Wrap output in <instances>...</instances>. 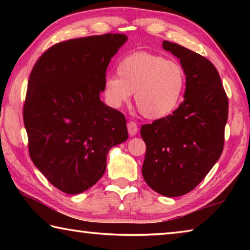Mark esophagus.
Segmentation results:
<instances>
[{"label": "esophagus", "instance_id": "esophagus-1", "mask_svg": "<svg viewBox=\"0 0 250 250\" xmlns=\"http://www.w3.org/2000/svg\"><path fill=\"white\" fill-rule=\"evenodd\" d=\"M126 128H128V132L131 135V137H134L135 134L138 132V125L135 122L133 121H129L128 124H126Z\"/></svg>", "mask_w": 250, "mask_h": 250}]
</instances>
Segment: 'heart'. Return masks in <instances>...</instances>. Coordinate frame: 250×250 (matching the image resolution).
Masks as SVG:
<instances>
[{"instance_id":"1","label":"heart","mask_w":250,"mask_h":250,"mask_svg":"<svg viewBox=\"0 0 250 250\" xmlns=\"http://www.w3.org/2000/svg\"><path fill=\"white\" fill-rule=\"evenodd\" d=\"M116 76L104 80V96L110 105L119 108L134 94L139 112L151 120L166 118L181 104L186 75L179 62L161 55L137 52L121 59Z\"/></svg>"}]
</instances>
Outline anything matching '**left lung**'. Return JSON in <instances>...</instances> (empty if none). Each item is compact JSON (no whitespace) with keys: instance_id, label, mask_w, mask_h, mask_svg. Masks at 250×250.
I'll use <instances>...</instances> for the list:
<instances>
[{"instance_id":"obj_1","label":"left lung","mask_w":250,"mask_h":250,"mask_svg":"<svg viewBox=\"0 0 250 250\" xmlns=\"http://www.w3.org/2000/svg\"><path fill=\"white\" fill-rule=\"evenodd\" d=\"M162 46L184 68V101L172 115L141 126L142 175L156 193L176 197L195 188L221 156L228 98L208 59L167 41Z\"/></svg>"}]
</instances>
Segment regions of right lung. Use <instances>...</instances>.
I'll use <instances>...</instances> for the list:
<instances>
[{
    "label": "right lung",
    "mask_w": 250,
    "mask_h": 250,
    "mask_svg": "<svg viewBox=\"0 0 250 250\" xmlns=\"http://www.w3.org/2000/svg\"><path fill=\"white\" fill-rule=\"evenodd\" d=\"M126 40L108 33L62 42L33 67L23 108L29 155L62 192L96 184L109 150L128 139L125 116L100 100L107 67Z\"/></svg>",
    "instance_id": "1"
}]
</instances>
